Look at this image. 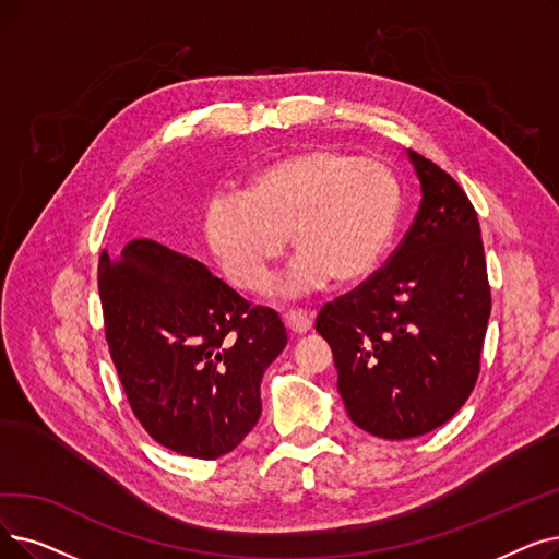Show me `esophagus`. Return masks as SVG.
<instances>
[{"label":"esophagus","instance_id":"1","mask_svg":"<svg viewBox=\"0 0 559 559\" xmlns=\"http://www.w3.org/2000/svg\"><path fill=\"white\" fill-rule=\"evenodd\" d=\"M312 312H308V310H287L285 312V322H287V326L293 329L295 333H306V331H310V326H312Z\"/></svg>","mask_w":559,"mask_h":559}]
</instances>
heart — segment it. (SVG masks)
Here are the masks:
<instances>
[{
	"label": "heart",
	"instance_id": "b5f03b06",
	"mask_svg": "<svg viewBox=\"0 0 559 559\" xmlns=\"http://www.w3.org/2000/svg\"><path fill=\"white\" fill-rule=\"evenodd\" d=\"M397 210L391 168L320 148L264 166L249 191H216L205 233L228 278L249 293L270 285L289 235L299 253L274 293L301 297L333 278H368L391 245Z\"/></svg>",
	"mask_w": 559,
	"mask_h": 559
}]
</instances>
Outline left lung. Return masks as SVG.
Here are the masks:
<instances>
[{
  "label": "left lung",
  "mask_w": 559,
  "mask_h": 559,
  "mask_svg": "<svg viewBox=\"0 0 559 559\" xmlns=\"http://www.w3.org/2000/svg\"><path fill=\"white\" fill-rule=\"evenodd\" d=\"M408 159L423 193L414 226L379 272L314 322L352 423L388 441L423 436L464 406L491 314L475 207L441 166L414 151Z\"/></svg>",
  "instance_id": "left-lung-1"
}]
</instances>
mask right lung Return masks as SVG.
I'll return each instance as SVG.
<instances>
[{
	"instance_id": "right-lung-1",
	"label": "right lung",
	"mask_w": 559,
	"mask_h": 559,
	"mask_svg": "<svg viewBox=\"0 0 559 559\" xmlns=\"http://www.w3.org/2000/svg\"><path fill=\"white\" fill-rule=\"evenodd\" d=\"M98 287L111 360L143 429L187 456L233 452L262 414L264 370L287 345L278 312L143 237L103 251Z\"/></svg>"
}]
</instances>
